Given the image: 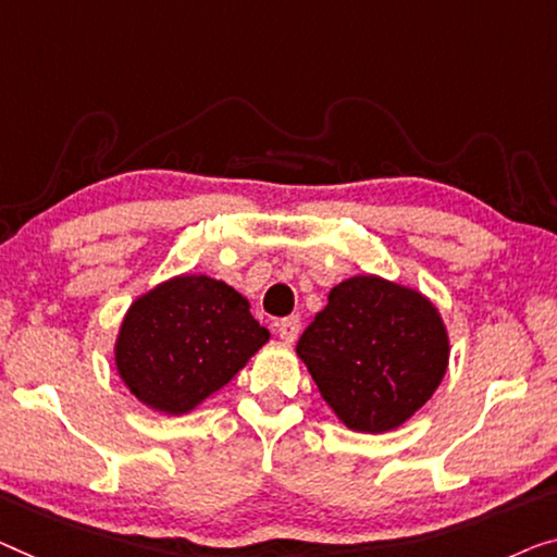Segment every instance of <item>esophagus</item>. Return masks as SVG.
Wrapping results in <instances>:
<instances>
[{"mask_svg":"<svg viewBox=\"0 0 557 557\" xmlns=\"http://www.w3.org/2000/svg\"><path fill=\"white\" fill-rule=\"evenodd\" d=\"M277 335H280L282 343L293 345L295 339H297V335H300V318H297V314H293V318L280 320L277 322Z\"/></svg>","mask_w":557,"mask_h":557,"instance_id":"1","label":"esophagus"}]
</instances>
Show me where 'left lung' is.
<instances>
[{"label": "left lung", "instance_id": "obj_1", "mask_svg": "<svg viewBox=\"0 0 557 557\" xmlns=\"http://www.w3.org/2000/svg\"><path fill=\"white\" fill-rule=\"evenodd\" d=\"M297 358L347 430L377 435L405 425L435 395L450 362V335L425 293L352 275L330 289Z\"/></svg>", "mask_w": 557, "mask_h": 557}]
</instances>
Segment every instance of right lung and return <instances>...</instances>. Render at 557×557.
<instances>
[{"label":"right lung","mask_w":557,"mask_h":557,"mask_svg":"<svg viewBox=\"0 0 557 557\" xmlns=\"http://www.w3.org/2000/svg\"><path fill=\"white\" fill-rule=\"evenodd\" d=\"M270 339L250 302L210 275H174L132 300L114 337V368L139 403L187 414L225 387Z\"/></svg>","instance_id":"1"}]
</instances>
